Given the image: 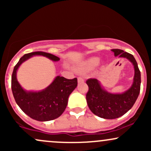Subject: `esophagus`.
Wrapping results in <instances>:
<instances>
[{"label":"esophagus","instance_id":"1","mask_svg":"<svg viewBox=\"0 0 151 151\" xmlns=\"http://www.w3.org/2000/svg\"><path fill=\"white\" fill-rule=\"evenodd\" d=\"M77 81H78V83L79 84H81V83H84V79H83V78L81 77H78L77 78Z\"/></svg>","mask_w":151,"mask_h":151}]
</instances>
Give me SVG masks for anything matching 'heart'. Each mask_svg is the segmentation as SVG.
Here are the masks:
<instances>
[{"mask_svg":"<svg viewBox=\"0 0 151 151\" xmlns=\"http://www.w3.org/2000/svg\"><path fill=\"white\" fill-rule=\"evenodd\" d=\"M100 62V58L98 57H93L89 58L86 61L83 62L81 65L78 67V70L80 71L91 70L94 69Z\"/></svg>","mask_w":151,"mask_h":151,"instance_id":"obj_1","label":"heart"}]
</instances>
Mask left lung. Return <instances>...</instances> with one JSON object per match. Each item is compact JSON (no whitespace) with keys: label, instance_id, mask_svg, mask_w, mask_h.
Instances as JSON below:
<instances>
[{"label":"left lung","instance_id":"left-lung-1","mask_svg":"<svg viewBox=\"0 0 151 151\" xmlns=\"http://www.w3.org/2000/svg\"><path fill=\"white\" fill-rule=\"evenodd\" d=\"M114 56L127 59L134 68L133 83L127 90L121 93H111L106 91L96 79L86 81L89 91L86 99L91 111L104 119H114L122 116L132 108L138 99L141 89V72L134 57L124 50L113 49Z\"/></svg>","mask_w":151,"mask_h":151}]
</instances>
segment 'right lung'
<instances>
[{
	"label": "right lung",
	"mask_w": 151,
	"mask_h": 151,
	"mask_svg": "<svg viewBox=\"0 0 151 151\" xmlns=\"http://www.w3.org/2000/svg\"><path fill=\"white\" fill-rule=\"evenodd\" d=\"M34 56H43L53 62L58 57L43 52L24 55L15 66L11 78V88L15 102L24 113L38 121H48L60 117L65 111L70 95L77 86V79H67L57 76L45 89L27 91L22 87L17 79V72L24 62Z\"/></svg>",
	"instance_id": "add662e5"
}]
</instances>
